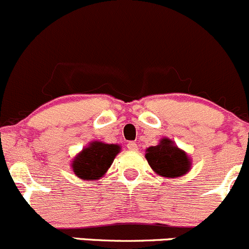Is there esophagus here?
<instances>
[{
	"label": "esophagus",
	"instance_id": "esophagus-1",
	"mask_svg": "<svg viewBox=\"0 0 249 249\" xmlns=\"http://www.w3.org/2000/svg\"><path fill=\"white\" fill-rule=\"evenodd\" d=\"M127 149L130 150V151H137V150H138V144L135 142H129L127 144Z\"/></svg>",
	"mask_w": 249,
	"mask_h": 249
}]
</instances>
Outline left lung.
Wrapping results in <instances>:
<instances>
[{
    "label": "left lung",
    "instance_id": "1",
    "mask_svg": "<svg viewBox=\"0 0 249 249\" xmlns=\"http://www.w3.org/2000/svg\"><path fill=\"white\" fill-rule=\"evenodd\" d=\"M147 162L157 174L166 178L181 177L190 169V161L183 150L174 146L173 142L167 138L159 145L146 150Z\"/></svg>",
    "mask_w": 249,
    "mask_h": 249
}]
</instances>
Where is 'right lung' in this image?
<instances>
[{"label":"right lung","mask_w":249,"mask_h":249,"mask_svg":"<svg viewBox=\"0 0 249 249\" xmlns=\"http://www.w3.org/2000/svg\"><path fill=\"white\" fill-rule=\"evenodd\" d=\"M119 152V145L94 142L78 154L72 162V169L83 180L99 179L109 169Z\"/></svg>","instance_id":"1"}]
</instances>
